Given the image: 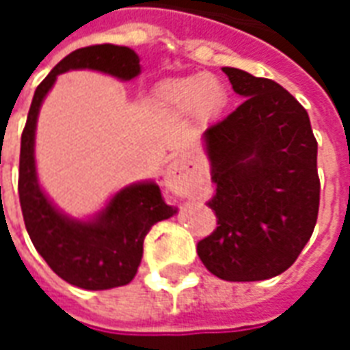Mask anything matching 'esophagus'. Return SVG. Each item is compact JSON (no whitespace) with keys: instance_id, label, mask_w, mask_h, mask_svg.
I'll list each match as a JSON object with an SVG mask.
<instances>
[{"instance_id":"34e87169","label":"esophagus","mask_w":350,"mask_h":350,"mask_svg":"<svg viewBox=\"0 0 350 350\" xmlns=\"http://www.w3.org/2000/svg\"><path fill=\"white\" fill-rule=\"evenodd\" d=\"M195 168L185 159L172 161L165 174V185L178 197H193Z\"/></svg>"}]
</instances>
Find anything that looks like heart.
Masks as SVG:
<instances>
[{"label": "heart", "mask_w": 350, "mask_h": 350, "mask_svg": "<svg viewBox=\"0 0 350 350\" xmlns=\"http://www.w3.org/2000/svg\"><path fill=\"white\" fill-rule=\"evenodd\" d=\"M161 105L174 114L195 112L202 120L217 116L227 105V92L210 75H197L178 80L161 90Z\"/></svg>", "instance_id": "b5f03b06"}]
</instances>
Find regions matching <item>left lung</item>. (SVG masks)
I'll list each match as a JSON object with an SVG mask.
<instances>
[{
	"label": "left lung",
	"mask_w": 350,
	"mask_h": 350,
	"mask_svg": "<svg viewBox=\"0 0 350 350\" xmlns=\"http://www.w3.org/2000/svg\"><path fill=\"white\" fill-rule=\"evenodd\" d=\"M243 103L204 131L217 225L197 243L225 281L283 273L309 242L319 215L317 140L306 108L285 88L223 67Z\"/></svg>",
	"instance_id": "1"
}]
</instances>
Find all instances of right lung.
Here are the masks:
<instances>
[{
    "instance_id": "add662e5",
    "label": "right lung",
    "mask_w": 350,
    "mask_h": 350,
    "mask_svg": "<svg viewBox=\"0 0 350 350\" xmlns=\"http://www.w3.org/2000/svg\"><path fill=\"white\" fill-rule=\"evenodd\" d=\"M71 69H92L131 80L140 75V57L127 46L93 44L64 57L37 86L20 142V206L35 250L59 278L86 291H107L133 281L142 260L146 234L157 221L172 217L176 208L163 200L155 182L123 187L88 221L65 215L44 195L35 167L37 116L57 77Z\"/></svg>"
}]
</instances>
